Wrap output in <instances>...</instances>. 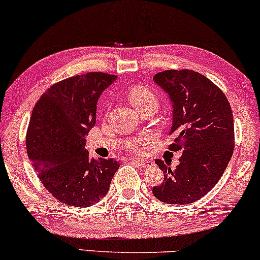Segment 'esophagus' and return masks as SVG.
<instances>
[{"mask_svg":"<svg viewBox=\"0 0 260 260\" xmlns=\"http://www.w3.org/2000/svg\"><path fill=\"white\" fill-rule=\"evenodd\" d=\"M133 161L134 162H136L137 165H140L141 167H143V168H147V167H149L150 166V162L148 160H144V159H133Z\"/></svg>","mask_w":260,"mask_h":260,"instance_id":"1","label":"esophagus"}]
</instances>
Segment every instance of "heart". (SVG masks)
I'll return each instance as SVG.
<instances>
[{"instance_id": "obj_1", "label": "heart", "mask_w": 260, "mask_h": 260, "mask_svg": "<svg viewBox=\"0 0 260 260\" xmlns=\"http://www.w3.org/2000/svg\"><path fill=\"white\" fill-rule=\"evenodd\" d=\"M126 99L131 104V106L134 107L137 112H141V111L147 109V107H156L159 105V101H157V96L153 90L148 88L147 86L143 85H133L130 86L129 88L126 89L125 92ZM143 140L140 141L141 142H144ZM134 148H137L138 144L135 143L133 144Z\"/></svg>"}]
</instances>
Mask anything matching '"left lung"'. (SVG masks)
I'll use <instances>...</instances> for the list:
<instances>
[{"instance_id": "left-lung-1", "label": "left lung", "mask_w": 260, "mask_h": 260, "mask_svg": "<svg viewBox=\"0 0 260 260\" xmlns=\"http://www.w3.org/2000/svg\"><path fill=\"white\" fill-rule=\"evenodd\" d=\"M154 81L170 95L174 142L168 149L183 150L179 165L156 159L164 181L153 194L167 204L193 203L211 190L227 168L234 151V120L224 93L193 70H165Z\"/></svg>"}]
</instances>
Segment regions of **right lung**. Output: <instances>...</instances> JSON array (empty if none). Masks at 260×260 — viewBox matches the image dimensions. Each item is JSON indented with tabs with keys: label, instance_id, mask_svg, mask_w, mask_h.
Wrapping results in <instances>:
<instances>
[{
	"label": "right lung",
	"instance_id": "add662e5",
	"mask_svg": "<svg viewBox=\"0 0 260 260\" xmlns=\"http://www.w3.org/2000/svg\"><path fill=\"white\" fill-rule=\"evenodd\" d=\"M116 79L101 72L64 79L43 93L32 111L26 134L28 159L44 187L70 207L98 203L119 168L113 159H92L85 149L98 99Z\"/></svg>",
	"mask_w": 260,
	"mask_h": 260
}]
</instances>
